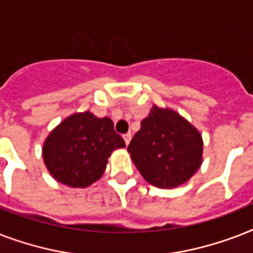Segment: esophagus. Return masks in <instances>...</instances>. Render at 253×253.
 Returning a JSON list of instances; mask_svg holds the SVG:
<instances>
[{"label":"esophagus","mask_w":253,"mask_h":253,"mask_svg":"<svg viewBox=\"0 0 253 253\" xmlns=\"http://www.w3.org/2000/svg\"><path fill=\"white\" fill-rule=\"evenodd\" d=\"M131 138H132V135H131V132H127V134L123 135V139H125V143H126L127 146H128V143L131 142Z\"/></svg>","instance_id":"esophagus-1"}]
</instances>
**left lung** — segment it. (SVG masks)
Segmentation results:
<instances>
[{
	"mask_svg": "<svg viewBox=\"0 0 253 253\" xmlns=\"http://www.w3.org/2000/svg\"><path fill=\"white\" fill-rule=\"evenodd\" d=\"M148 184L160 189L185 184L202 164V135L169 107L152 106L127 147Z\"/></svg>",
	"mask_w": 253,
	"mask_h": 253,
	"instance_id": "obj_1",
	"label": "left lung"
}]
</instances>
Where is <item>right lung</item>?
<instances>
[{
	"label": "right lung",
	"mask_w": 253,
	"mask_h": 253,
	"mask_svg": "<svg viewBox=\"0 0 253 253\" xmlns=\"http://www.w3.org/2000/svg\"><path fill=\"white\" fill-rule=\"evenodd\" d=\"M110 118L75 113L53 128L43 144L51 176L71 188H86L102 177L113 151L125 148Z\"/></svg>",
	"instance_id": "obj_1"
}]
</instances>
